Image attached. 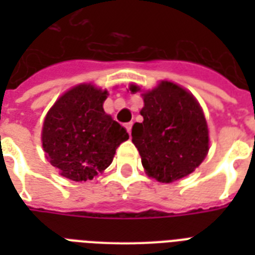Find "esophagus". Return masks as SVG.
I'll return each mask as SVG.
<instances>
[{
  "instance_id": "34e87169",
  "label": "esophagus",
  "mask_w": 255,
  "mask_h": 255,
  "mask_svg": "<svg viewBox=\"0 0 255 255\" xmlns=\"http://www.w3.org/2000/svg\"><path fill=\"white\" fill-rule=\"evenodd\" d=\"M132 126H133V123H132V122H129V123H127V124H126V128H127V131H128V133H131Z\"/></svg>"
}]
</instances>
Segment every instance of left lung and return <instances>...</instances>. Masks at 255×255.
<instances>
[{"mask_svg": "<svg viewBox=\"0 0 255 255\" xmlns=\"http://www.w3.org/2000/svg\"><path fill=\"white\" fill-rule=\"evenodd\" d=\"M132 92L139 91L135 85ZM141 123L132 127V143L149 177L172 182L190 174L209 151V131L200 104L185 88L163 81L143 94Z\"/></svg>", "mask_w": 255, "mask_h": 255, "instance_id": "obj_1", "label": "left lung"}]
</instances>
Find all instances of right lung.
Instances as JSON below:
<instances>
[{
    "instance_id": "1",
    "label": "right lung",
    "mask_w": 255,
    "mask_h": 255,
    "mask_svg": "<svg viewBox=\"0 0 255 255\" xmlns=\"http://www.w3.org/2000/svg\"><path fill=\"white\" fill-rule=\"evenodd\" d=\"M107 95L92 85L75 86L47 112L42 147L63 177L92 180L110 167L116 148L129 137L126 128L104 112Z\"/></svg>"
}]
</instances>
